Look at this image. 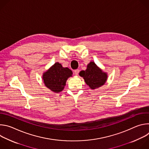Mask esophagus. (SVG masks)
<instances>
[{"label":"esophagus","mask_w":149,"mask_h":149,"mask_svg":"<svg viewBox=\"0 0 149 149\" xmlns=\"http://www.w3.org/2000/svg\"><path fill=\"white\" fill-rule=\"evenodd\" d=\"M79 70H75V71H74V74H75V75H78V74H79Z\"/></svg>","instance_id":"1"}]
</instances>
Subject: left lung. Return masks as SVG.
I'll return each instance as SVG.
<instances>
[{
    "mask_svg": "<svg viewBox=\"0 0 149 149\" xmlns=\"http://www.w3.org/2000/svg\"><path fill=\"white\" fill-rule=\"evenodd\" d=\"M79 75L92 90L102 86L108 78L107 73L104 72L93 61L88 63L86 70L80 71Z\"/></svg>",
    "mask_w": 149,
    "mask_h": 149,
    "instance_id": "8db88e82",
    "label": "left lung"
}]
</instances>
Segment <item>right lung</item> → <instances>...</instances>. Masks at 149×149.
Masks as SVG:
<instances>
[{
	"instance_id": "add662e5",
	"label": "right lung",
	"mask_w": 149,
	"mask_h": 149,
	"mask_svg": "<svg viewBox=\"0 0 149 149\" xmlns=\"http://www.w3.org/2000/svg\"><path fill=\"white\" fill-rule=\"evenodd\" d=\"M72 77V71L68 68L63 67L61 63L55 62L42 74L45 87L51 91L58 93L64 88L68 78Z\"/></svg>"
}]
</instances>
